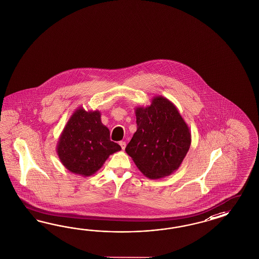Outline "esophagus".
Returning a JSON list of instances; mask_svg holds the SVG:
<instances>
[{"label": "esophagus", "mask_w": 259, "mask_h": 259, "mask_svg": "<svg viewBox=\"0 0 259 259\" xmlns=\"http://www.w3.org/2000/svg\"><path fill=\"white\" fill-rule=\"evenodd\" d=\"M119 145H120V147L121 148L124 150L125 148H126V142H124V141H121V142H119Z\"/></svg>", "instance_id": "esophagus-1"}]
</instances>
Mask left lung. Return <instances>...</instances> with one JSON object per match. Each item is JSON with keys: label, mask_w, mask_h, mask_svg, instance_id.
<instances>
[{"label": "left lung", "mask_w": 259, "mask_h": 259, "mask_svg": "<svg viewBox=\"0 0 259 259\" xmlns=\"http://www.w3.org/2000/svg\"><path fill=\"white\" fill-rule=\"evenodd\" d=\"M137 131L126 152L149 179L169 176L180 167L191 145V133L176 106L162 96L135 108Z\"/></svg>", "instance_id": "8db88e82"}]
</instances>
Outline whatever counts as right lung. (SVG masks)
Returning <instances> with one entry per match:
<instances>
[{"label":"right lung","mask_w":259,"mask_h":259,"mask_svg":"<svg viewBox=\"0 0 259 259\" xmlns=\"http://www.w3.org/2000/svg\"><path fill=\"white\" fill-rule=\"evenodd\" d=\"M110 139L99 111L76 109L59 136L57 153L61 163L74 174L88 177L102 167L109 156L120 151Z\"/></svg>","instance_id":"right-lung-1"}]
</instances>
